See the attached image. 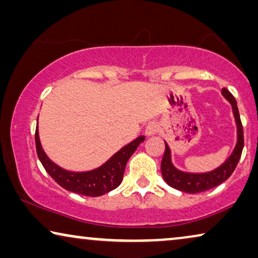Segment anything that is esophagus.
<instances>
[{"label": "esophagus", "mask_w": 258, "mask_h": 258, "mask_svg": "<svg viewBox=\"0 0 258 258\" xmlns=\"http://www.w3.org/2000/svg\"><path fill=\"white\" fill-rule=\"evenodd\" d=\"M157 130L158 129H157L156 123H149V124L146 126V130H144V133H146L147 136H154V135H156Z\"/></svg>", "instance_id": "1"}]
</instances>
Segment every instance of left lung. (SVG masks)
Returning a JSON list of instances; mask_svg holds the SVG:
<instances>
[{
    "label": "left lung",
    "instance_id": "1",
    "mask_svg": "<svg viewBox=\"0 0 258 258\" xmlns=\"http://www.w3.org/2000/svg\"><path fill=\"white\" fill-rule=\"evenodd\" d=\"M221 94L230 103L232 114H234L236 124V144L234 149H232L231 154L229 155L227 160L221 165H218L217 168L213 169V170L206 172H189L179 170L178 168L175 167L171 160L170 147L164 141L165 150L161 162V172L165 183L170 185L171 188L189 194L202 192L220 185L221 183L227 181L234 172L236 165L239 161V157H241L243 144H244V141H243V126L241 118H239V112L235 97L225 88H222Z\"/></svg>",
    "mask_w": 258,
    "mask_h": 258
}]
</instances>
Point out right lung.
<instances>
[{
	"mask_svg": "<svg viewBox=\"0 0 258 258\" xmlns=\"http://www.w3.org/2000/svg\"><path fill=\"white\" fill-rule=\"evenodd\" d=\"M144 140L146 137L143 135L139 136L122 147L118 151H116L100 167L86 171H72L59 167L47 156L42 148L38 126H36V132H35V143H36L38 160L41 161L45 171L51 176V178L68 191L91 197L104 195L121 184L126 162Z\"/></svg>",
	"mask_w": 258,
	"mask_h": 258,
	"instance_id": "obj_1",
	"label": "right lung"
}]
</instances>
